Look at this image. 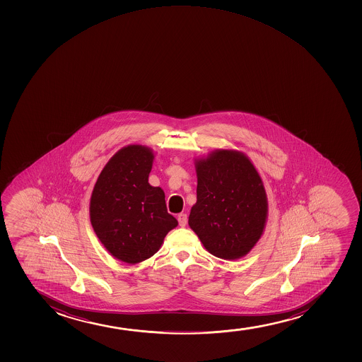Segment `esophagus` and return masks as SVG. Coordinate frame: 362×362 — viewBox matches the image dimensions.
Returning <instances> with one entry per match:
<instances>
[{
  "label": "esophagus",
  "mask_w": 362,
  "mask_h": 362,
  "mask_svg": "<svg viewBox=\"0 0 362 362\" xmlns=\"http://www.w3.org/2000/svg\"><path fill=\"white\" fill-rule=\"evenodd\" d=\"M177 220H179V225L181 227H185V226L187 225L188 217L186 214H180L179 216H177Z\"/></svg>",
  "instance_id": "obj_1"
}]
</instances>
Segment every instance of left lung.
<instances>
[{
  "mask_svg": "<svg viewBox=\"0 0 362 362\" xmlns=\"http://www.w3.org/2000/svg\"><path fill=\"white\" fill-rule=\"evenodd\" d=\"M197 203L188 217L204 247L222 259L249 254L266 227L262 179L245 154L217 150L197 159Z\"/></svg>",
  "mask_w": 362,
  "mask_h": 362,
  "instance_id": "left-lung-1",
  "label": "left lung"
}]
</instances>
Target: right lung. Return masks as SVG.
<instances>
[{
  "label": "right lung",
  "instance_id": "obj_1",
  "mask_svg": "<svg viewBox=\"0 0 362 362\" xmlns=\"http://www.w3.org/2000/svg\"><path fill=\"white\" fill-rule=\"evenodd\" d=\"M153 159L146 146L123 147L100 173L90 198L96 237L113 257L129 264L153 256L177 226L162 188L148 183Z\"/></svg>",
  "mask_w": 362,
  "mask_h": 362
}]
</instances>
